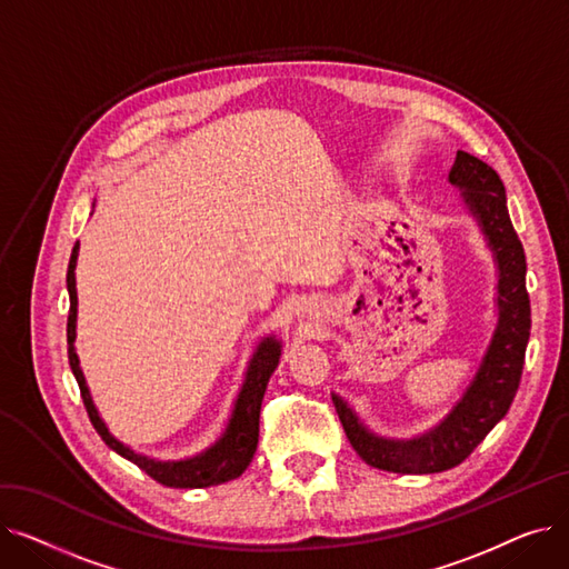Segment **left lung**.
Instances as JSON below:
<instances>
[{
    "mask_svg": "<svg viewBox=\"0 0 569 569\" xmlns=\"http://www.w3.org/2000/svg\"><path fill=\"white\" fill-rule=\"evenodd\" d=\"M450 182L463 191V202L480 223L498 262V325L480 369L438 427L408 440L371 433L352 408L332 395L352 450L369 466L401 475L442 472L470 457L510 410L521 382L530 337L526 253L507 212L505 187L498 172L468 152H457Z\"/></svg>",
    "mask_w": 569,
    "mask_h": 569,
    "instance_id": "obj_1",
    "label": "left lung"
}]
</instances>
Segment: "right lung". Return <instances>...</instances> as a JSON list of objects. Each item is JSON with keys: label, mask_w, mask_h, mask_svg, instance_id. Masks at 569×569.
<instances>
[{"label": "right lung", "mask_w": 569, "mask_h": 569, "mask_svg": "<svg viewBox=\"0 0 569 569\" xmlns=\"http://www.w3.org/2000/svg\"><path fill=\"white\" fill-rule=\"evenodd\" d=\"M78 242L71 251L69 269H67V288H69V320H67V343H69V365L71 371L78 380L80 387V397L87 408L89 420H92L97 433L103 438V442L114 450L117 455H122L131 463H136L140 470H144L152 480H157L163 487L172 489H204V487H214L234 480V477L242 475L247 466L251 463L256 447H258V425H260V406L262 397L267 390L269 376L274 373L279 365V355H281V343L274 337H267L260 341L258 350L253 352V360L249 362L247 378L242 390H239V397L234 401V410L230 422L223 431V436L212 445L207 447L204 452L184 459V461H154L144 455L133 452L131 447L124 442H119L101 420V415L92 401V395L87 390L84 376L80 371V360L76 355V318H78V292H76V262H78Z\"/></svg>", "instance_id": "obj_1"}]
</instances>
